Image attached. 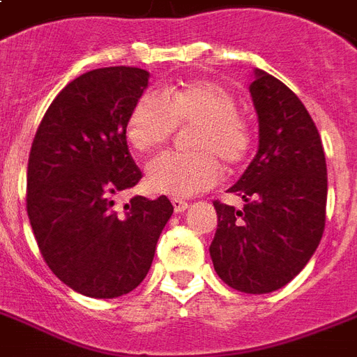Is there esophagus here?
I'll list each match as a JSON object with an SVG mask.
<instances>
[{"label": "esophagus", "mask_w": 357, "mask_h": 357, "mask_svg": "<svg viewBox=\"0 0 357 357\" xmlns=\"http://www.w3.org/2000/svg\"><path fill=\"white\" fill-rule=\"evenodd\" d=\"M172 206L176 213H181V211H185V209L189 208V202H185L181 198H172Z\"/></svg>", "instance_id": "obj_1"}]
</instances>
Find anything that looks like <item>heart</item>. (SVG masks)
I'll list each match as a JSON object with an SVG mask.
<instances>
[{"instance_id": "heart-1", "label": "heart", "mask_w": 357, "mask_h": 357, "mask_svg": "<svg viewBox=\"0 0 357 357\" xmlns=\"http://www.w3.org/2000/svg\"><path fill=\"white\" fill-rule=\"evenodd\" d=\"M189 130L192 151H168L146 168L149 189L170 197H192L221 179V163L238 167L251 148V125L238 110V100L211 80H195L181 88L144 91L127 118V140L149 153L170 140L181 127Z\"/></svg>"}]
</instances>
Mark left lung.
<instances>
[{"instance_id":"left-lung-1","label":"left lung","mask_w":357,"mask_h":357,"mask_svg":"<svg viewBox=\"0 0 357 357\" xmlns=\"http://www.w3.org/2000/svg\"><path fill=\"white\" fill-rule=\"evenodd\" d=\"M251 95L258 151L230 192L243 208L215 200L209 245L217 275L234 290L268 294L298 275L326 227L328 170L320 135L303 102L275 76L257 69Z\"/></svg>"}]
</instances>
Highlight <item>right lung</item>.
Instances as JSON below:
<instances>
[{"label": "right lung", "instance_id": "obj_1", "mask_svg": "<svg viewBox=\"0 0 357 357\" xmlns=\"http://www.w3.org/2000/svg\"><path fill=\"white\" fill-rule=\"evenodd\" d=\"M138 67H105L69 82L52 100L27 160V217L52 273L76 292L110 299L146 279L174 213L165 195L116 197L142 172L127 146V118L148 86Z\"/></svg>", "mask_w": 357, "mask_h": 357}]
</instances>
